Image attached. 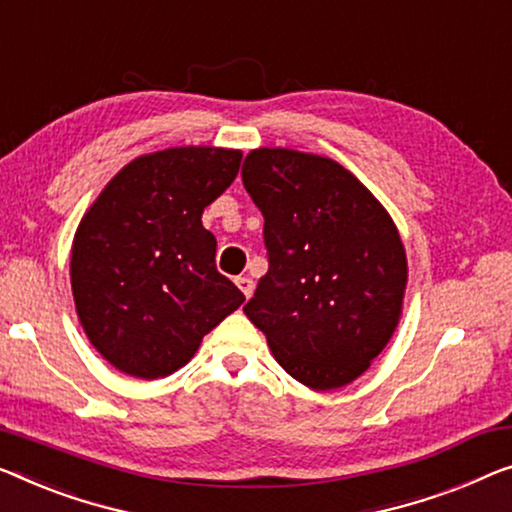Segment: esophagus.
<instances>
[{
	"label": "esophagus",
	"instance_id": "34e87169",
	"mask_svg": "<svg viewBox=\"0 0 512 512\" xmlns=\"http://www.w3.org/2000/svg\"><path fill=\"white\" fill-rule=\"evenodd\" d=\"M236 287L241 289V292H243V296H246V299H250V296H253V292H255V282L250 280L248 276L236 278Z\"/></svg>",
	"mask_w": 512,
	"mask_h": 512
}]
</instances>
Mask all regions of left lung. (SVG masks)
<instances>
[{"instance_id":"1","label":"left lung","mask_w":512,"mask_h":512,"mask_svg":"<svg viewBox=\"0 0 512 512\" xmlns=\"http://www.w3.org/2000/svg\"><path fill=\"white\" fill-rule=\"evenodd\" d=\"M241 177L269 257L243 312L287 375L315 391L349 384L398 326L407 285L398 227L331 158L255 149Z\"/></svg>"}]
</instances>
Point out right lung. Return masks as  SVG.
<instances>
[{
	"instance_id": "1",
	"label": "right lung",
	"mask_w": 512,
	"mask_h": 512,
	"mask_svg": "<svg viewBox=\"0 0 512 512\" xmlns=\"http://www.w3.org/2000/svg\"><path fill=\"white\" fill-rule=\"evenodd\" d=\"M241 151L179 147L135 158L87 211L71 285L91 345L140 379L172 375L246 301L216 269L202 211L225 193Z\"/></svg>"
}]
</instances>
